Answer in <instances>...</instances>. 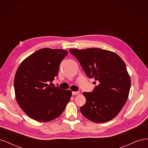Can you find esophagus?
I'll return each instance as SVG.
<instances>
[{
    "label": "esophagus",
    "instance_id": "1",
    "mask_svg": "<svg viewBox=\"0 0 148 148\" xmlns=\"http://www.w3.org/2000/svg\"><path fill=\"white\" fill-rule=\"evenodd\" d=\"M79 94L78 91H73L72 92V95H78Z\"/></svg>",
    "mask_w": 148,
    "mask_h": 148
}]
</instances>
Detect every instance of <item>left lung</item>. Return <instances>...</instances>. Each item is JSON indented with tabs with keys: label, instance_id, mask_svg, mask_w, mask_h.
<instances>
[{
	"label": "left lung",
	"instance_id": "left-lung-1",
	"mask_svg": "<svg viewBox=\"0 0 148 148\" xmlns=\"http://www.w3.org/2000/svg\"><path fill=\"white\" fill-rule=\"evenodd\" d=\"M69 51L88 77L99 83L92 92H83L86 102L80 108L82 114L96 123L113 119L124 106L130 89L131 79L125 62L115 52L99 48Z\"/></svg>",
	"mask_w": 148,
	"mask_h": 148
}]
</instances>
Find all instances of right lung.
I'll return each instance as SVG.
<instances>
[{
    "instance_id": "1",
    "label": "right lung",
    "mask_w": 148,
    "mask_h": 148,
    "mask_svg": "<svg viewBox=\"0 0 148 148\" xmlns=\"http://www.w3.org/2000/svg\"><path fill=\"white\" fill-rule=\"evenodd\" d=\"M68 51L44 48L25 59L14 78L16 101L28 117L39 122H50L64 111L71 96L70 90L51 87L59 72L61 61Z\"/></svg>"
}]
</instances>
